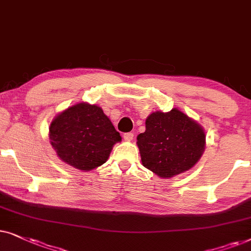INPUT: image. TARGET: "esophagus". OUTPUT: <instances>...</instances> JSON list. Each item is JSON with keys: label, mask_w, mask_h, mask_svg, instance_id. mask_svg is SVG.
<instances>
[{"label": "esophagus", "mask_w": 251, "mask_h": 251, "mask_svg": "<svg viewBox=\"0 0 251 251\" xmlns=\"http://www.w3.org/2000/svg\"><path fill=\"white\" fill-rule=\"evenodd\" d=\"M133 136H134V134H133L132 132H127V133H124L123 138L125 141H131V140H133Z\"/></svg>", "instance_id": "34e87169"}]
</instances>
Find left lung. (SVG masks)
Returning a JSON list of instances; mask_svg holds the SVG:
<instances>
[{
	"label": "left lung",
	"instance_id": "obj_1",
	"mask_svg": "<svg viewBox=\"0 0 251 251\" xmlns=\"http://www.w3.org/2000/svg\"><path fill=\"white\" fill-rule=\"evenodd\" d=\"M145 168L162 178H171L193 168L202 156L204 131L185 113L153 112L146 120V132L138 135Z\"/></svg>",
	"mask_w": 251,
	"mask_h": 251
}]
</instances>
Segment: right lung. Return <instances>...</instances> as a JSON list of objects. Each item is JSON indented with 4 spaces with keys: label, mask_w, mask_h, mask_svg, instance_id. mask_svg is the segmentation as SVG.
<instances>
[{
    "label": "right lung",
    "mask_w": 251,
    "mask_h": 251,
    "mask_svg": "<svg viewBox=\"0 0 251 251\" xmlns=\"http://www.w3.org/2000/svg\"><path fill=\"white\" fill-rule=\"evenodd\" d=\"M49 135L59 158L83 171L105 163L113 145L122 140L103 110L88 103L59 113L50 124Z\"/></svg>",
    "instance_id": "obj_1"
}]
</instances>
